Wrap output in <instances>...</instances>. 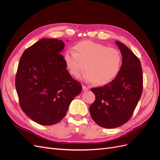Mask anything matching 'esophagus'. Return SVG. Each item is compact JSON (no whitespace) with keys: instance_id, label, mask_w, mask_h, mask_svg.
<instances>
[{"instance_id":"1","label":"esophagus","mask_w":160,"mask_h":160,"mask_svg":"<svg viewBox=\"0 0 160 160\" xmlns=\"http://www.w3.org/2000/svg\"><path fill=\"white\" fill-rule=\"evenodd\" d=\"M82 88H83V91H87L89 89V88H88V87H86L85 85H82Z\"/></svg>"}]
</instances>
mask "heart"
Masks as SVG:
<instances>
[{"label":"heart","instance_id":"b5f03b06","mask_svg":"<svg viewBox=\"0 0 160 160\" xmlns=\"http://www.w3.org/2000/svg\"><path fill=\"white\" fill-rule=\"evenodd\" d=\"M74 51H67L64 56L70 73L79 77L83 75L87 82L99 85L108 84L118 75L122 64L119 50L91 41H83L74 47Z\"/></svg>","mask_w":160,"mask_h":160}]
</instances>
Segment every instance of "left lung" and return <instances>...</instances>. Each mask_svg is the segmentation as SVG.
<instances>
[{"instance_id":"left-lung-1","label":"left lung","mask_w":160,"mask_h":160,"mask_svg":"<svg viewBox=\"0 0 160 160\" xmlns=\"http://www.w3.org/2000/svg\"><path fill=\"white\" fill-rule=\"evenodd\" d=\"M115 43L122 55L118 75L109 83L91 89L95 95V101L89 108L91 118L99 126L108 129L128 122L143 90V72L139 59L123 43Z\"/></svg>"}]
</instances>
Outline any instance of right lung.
I'll return each instance as SVG.
<instances>
[{"label":"right lung","instance_id":"obj_1","mask_svg":"<svg viewBox=\"0 0 160 160\" xmlns=\"http://www.w3.org/2000/svg\"><path fill=\"white\" fill-rule=\"evenodd\" d=\"M62 41L45 38L24 51L19 61L15 87L22 110L34 122L54 125L65 117L82 86L67 70Z\"/></svg>","mask_w":160,"mask_h":160}]
</instances>
